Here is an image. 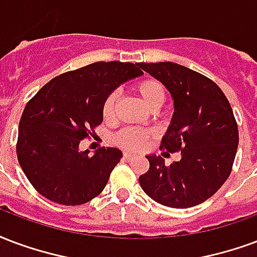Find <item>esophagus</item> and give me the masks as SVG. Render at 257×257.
<instances>
[{
	"label": "esophagus",
	"mask_w": 257,
	"mask_h": 257,
	"mask_svg": "<svg viewBox=\"0 0 257 257\" xmlns=\"http://www.w3.org/2000/svg\"><path fill=\"white\" fill-rule=\"evenodd\" d=\"M122 158H123V161H132V159L135 158V155H132V154H129V153H123Z\"/></svg>",
	"instance_id": "1"
}]
</instances>
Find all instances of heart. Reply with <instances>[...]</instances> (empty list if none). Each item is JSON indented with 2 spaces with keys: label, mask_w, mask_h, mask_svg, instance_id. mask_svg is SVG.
<instances>
[{
  "label": "heart",
  "mask_w": 257,
  "mask_h": 257,
  "mask_svg": "<svg viewBox=\"0 0 257 257\" xmlns=\"http://www.w3.org/2000/svg\"><path fill=\"white\" fill-rule=\"evenodd\" d=\"M134 91L138 94L140 100L150 110H158L166 99V90L161 81L146 77L136 81L134 84ZM115 104H117V94L110 92L102 104V115L104 121H111L115 115ZM151 134L146 129L140 128H123L115 134L113 138L114 144L119 148L128 151H140L147 144Z\"/></svg>",
  "instance_id": "b5f03b06"
}]
</instances>
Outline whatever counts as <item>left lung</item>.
I'll list each match as a JSON object with an SVG mask.
<instances>
[{"label":"left lung","mask_w":257,"mask_h":257,"mask_svg":"<svg viewBox=\"0 0 257 257\" xmlns=\"http://www.w3.org/2000/svg\"><path fill=\"white\" fill-rule=\"evenodd\" d=\"M174 99L172 123L161 142L181 161L166 166L148 155V172L139 177L146 195L159 204L188 208L218 192L231 173L238 147V126L223 91L199 72L174 62H140ZM166 153V154H169Z\"/></svg>","instance_id":"obj_1"}]
</instances>
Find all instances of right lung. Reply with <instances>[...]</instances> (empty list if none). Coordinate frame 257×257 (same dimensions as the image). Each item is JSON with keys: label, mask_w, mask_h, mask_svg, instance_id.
Masks as SVG:
<instances>
[{"label": "right lung", "mask_w": 257, "mask_h": 257, "mask_svg": "<svg viewBox=\"0 0 257 257\" xmlns=\"http://www.w3.org/2000/svg\"><path fill=\"white\" fill-rule=\"evenodd\" d=\"M143 73L132 62H94L51 79L28 100L19 123L16 154L23 172L42 196L80 206L103 191L122 153L99 148L79 153L83 139L103 121L104 98Z\"/></svg>", "instance_id": "obj_1"}]
</instances>
